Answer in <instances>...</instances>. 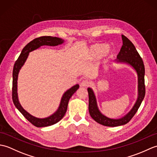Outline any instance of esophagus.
Wrapping results in <instances>:
<instances>
[{"mask_svg": "<svg viewBox=\"0 0 157 157\" xmlns=\"http://www.w3.org/2000/svg\"><path fill=\"white\" fill-rule=\"evenodd\" d=\"M90 84V83L89 81L88 80H83L82 81V82L80 83V86H82V87H87V86H89Z\"/></svg>", "mask_w": 157, "mask_h": 157, "instance_id": "34e87169", "label": "esophagus"}]
</instances>
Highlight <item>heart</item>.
<instances>
[{
	"label": "heart",
	"instance_id": "heart-1",
	"mask_svg": "<svg viewBox=\"0 0 157 157\" xmlns=\"http://www.w3.org/2000/svg\"><path fill=\"white\" fill-rule=\"evenodd\" d=\"M107 48V45L105 44H95L91 48L90 55L94 58H98L102 56Z\"/></svg>",
	"mask_w": 157,
	"mask_h": 157
}]
</instances>
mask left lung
Instances as JSON below:
<instances>
[{"mask_svg": "<svg viewBox=\"0 0 157 157\" xmlns=\"http://www.w3.org/2000/svg\"><path fill=\"white\" fill-rule=\"evenodd\" d=\"M123 45L120 50V52L117 56V63H126L132 66L135 69L138 75V98L134 106L128 114L119 119H111L102 114L98 109L96 96L93 90L90 88H88L89 96L88 109L91 117L95 121L102 125L109 127H116L125 125L128 123L140 106L141 103L145 96V85H144V74L145 69L141 56H140L134 45L129 40L121 35Z\"/></svg>", "mask_w": 157, "mask_h": 157, "instance_id": "left-lung-1", "label": "left lung"}]
</instances>
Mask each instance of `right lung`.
Wrapping results in <instances>:
<instances>
[{
    "mask_svg": "<svg viewBox=\"0 0 157 157\" xmlns=\"http://www.w3.org/2000/svg\"><path fill=\"white\" fill-rule=\"evenodd\" d=\"M64 42V40L57 37H52V36H41L40 38H35L32 41L29 42L24 48H23L22 51L20 54L19 58L15 61L14 67L13 70V88H12V98L13 102L14 103L15 107L17 109L20 113L30 122L32 124L35 125L38 128L42 127H47L59 122L63 117L67 109L68 102L70 98L72 95L77 91L79 87L78 84L73 86V87L67 90L64 94H63L61 102L58 109L56 112L53 113L51 116L46 118H37L29 114L25 110L23 109L21 105H20L18 99L17 95V79L18 74L20 69L22 66L24 65L26 60H27L29 53L40 47L42 46L46 45L55 46L59 44H61Z\"/></svg>",
    "mask_w": 157,
    "mask_h": 157,
    "instance_id": "1",
    "label": "right lung"
}]
</instances>
